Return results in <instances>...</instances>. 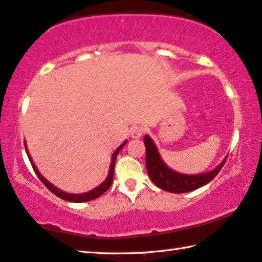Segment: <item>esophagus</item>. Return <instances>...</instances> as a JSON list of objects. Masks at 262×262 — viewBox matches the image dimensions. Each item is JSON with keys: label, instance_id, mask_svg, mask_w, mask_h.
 I'll list each match as a JSON object with an SVG mask.
<instances>
[{"label": "esophagus", "instance_id": "obj_1", "mask_svg": "<svg viewBox=\"0 0 262 262\" xmlns=\"http://www.w3.org/2000/svg\"><path fill=\"white\" fill-rule=\"evenodd\" d=\"M145 132V128L140 125H135L131 127V136L132 138H140Z\"/></svg>", "mask_w": 262, "mask_h": 262}]
</instances>
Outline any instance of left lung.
<instances>
[{
  "instance_id": "1",
  "label": "left lung",
  "mask_w": 262,
  "mask_h": 262,
  "mask_svg": "<svg viewBox=\"0 0 262 262\" xmlns=\"http://www.w3.org/2000/svg\"><path fill=\"white\" fill-rule=\"evenodd\" d=\"M145 148H146V170L148 177L152 180V183L157 185L159 188L164 191L171 193H186L194 191L204 185H206L214 179V177L218 174L221 167L226 163V158L214 170L203 174L196 176H186L177 173L166 165L160 158L159 152L157 150L155 143L148 136L144 137Z\"/></svg>"
}]
</instances>
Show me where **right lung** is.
I'll use <instances>...</instances> for the list:
<instances>
[{
	"label": "right lung",
	"mask_w": 262,
	"mask_h": 262,
	"mask_svg": "<svg viewBox=\"0 0 262 262\" xmlns=\"http://www.w3.org/2000/svg\"><path fill=\"white\" fill-rule=\"evenodd\" d=\"M125 144H126V142H124V143H123L122 145H120V146L117 148V150L115 151V154L112 155V162H111V165H110V172H108L107 178L105 179V182H104L103 184H100L98 187L94 188V190H92V191L86 192V193H82V194H71V193H66V192H63V191L59 190V188L55 187L54 185L48 182V180H47L46 178H44V177L41 174V173L38 172V170H37V168H36V166H35V164L33 163V160H31L29 154H28L27 148H26V151H27L28 157H29V160H30V163H31V166H33L35 173H36V174H37L39 180H41V182H42L44 185H46V187L49 188L50 192L54 193L55 195L59 196V198H61V199H64V200H67V201H71V203H85V201H90V200H94V199H96V198H98V196L102 195L103 193H105V192L108 190V188H110L112 182H114V173H115V163H116V158H117V155H118V152L120 151V148H122ZM24 147H27L26 144H24Z\"/></svg>",
	"instance_id": "obj_1"
}]
</instances>
